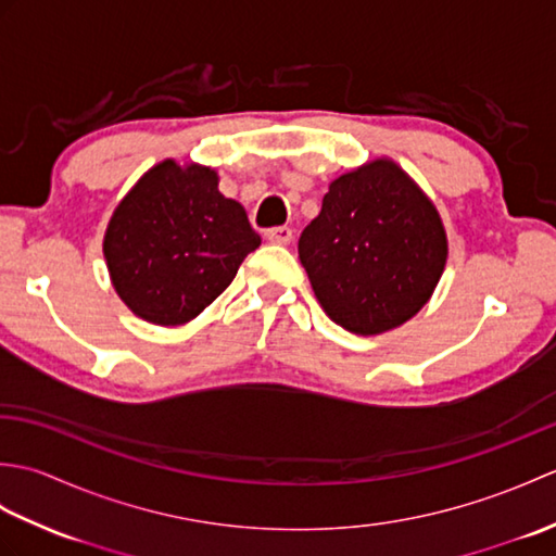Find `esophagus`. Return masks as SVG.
<instances>
[{"label": "esophagus", "mask_w": 556, "mask_h": 556, "mask_svg": "<svg viewBox=\"0 0 556 556\" xmlns=\"http://www.w3.org/2000/svg\"><path fill=\"white\" fill-rule=\"evenodd\" d=\"M267 241L269 243H277V245H289L293 239V231L289 227H275V229H267Z\"/></svg>", "instance_id": "esophagus-1"}]
</instances>
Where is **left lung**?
I'll list each match as a JSON object with an SVG mask.
<instances>
[{"label": "left lung", "mask_w": 556, "mask_h": 556, "mask_svg": "<svg viewBox=\"0 0 556 556\" xmlns=\"http://www.w3.org/2000/svg\"><path fill=\"white\" fill-rule=\"evenodd\" d=\"M446 255L440 212L389 157L337 176L299 241L329 320L363 337L408 323L430 301Z\"/></svg>", "instance_id": "obj_1"}]
</instances>
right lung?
I'll return each instance as SVG.
<instances>
[{
    "label": "right lung",
    "instance_id": "add662e5",
    "mask_svg": "<svg viewBox=\"0 0 556 556\" xmlns=\"http://www.w3.org/2000/svg\"><path fill=\"white\" fill-rule=\"evenodd\" d=\"M219 176L162 160L116 205L102 241L114 291L140 320L191 323L231 285L260 236Z\"/></svg>",
    "mask_w": 556,
    "mask_h": 556
}]
</instances>
